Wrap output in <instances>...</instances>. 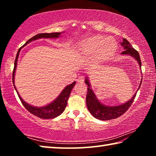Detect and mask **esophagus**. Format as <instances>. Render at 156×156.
<instances>
[{"label": "esophagus", "mask_w": 156, "mask_h": 156, "mask_svg": "<svg viewBox=\"0 0 156 156\" xmlns=\"http://www.w3.org/2000/svg\"><path fill=\"white\" fill-rule=\"evenodd\" d=\"M77 81L78 83H83L84 81V76H79L77 79Z\"/></svg>", "instance_id": "34e87169"}]
</instances>
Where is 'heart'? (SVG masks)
Segmentation results:
<instances>
[{
    "instance_id": "b5f03b06",
    "label": "heart",
    "mask_w": 156,
    "mask_h": 156,
    "mask_svg": "<svg viewBox=\"0 0 156 156\" xmlns=\"http://www.w3.org/2000/svg\"><path fill=\"white\" fill-rule=\"evenodd\" d=\"M116 46V42L112 38L94 36L79 43L77 51L80 56L84 58L94 55L96 58H102L112 54Z\"/></svg>"
}]
</instances>
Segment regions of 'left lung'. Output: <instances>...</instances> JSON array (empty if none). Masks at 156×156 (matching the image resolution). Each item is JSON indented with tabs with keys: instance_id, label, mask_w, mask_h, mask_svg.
<instances>
[{
	"instance_id": "8db88e82",
	"label": "left lung",
	"mask_w": 156,
	"mask_h": 156,
	"mask_svg": "<svg viewBox=\"0 0 156 156\" xmlns=\"http://www.w3.org/2000/svg\"><path fill=\"white\" fill-rule=\"evenodd\" d=\"M121 45L125 49V51L121 53L122 55H129L133 57L134 58L138 61L140 67H141V60L140 58L139 53L136 50L133 48L131 44L129 43V42L125 38H123L122 43H121ZM142 78H141L140 84L138 89L141 86ZM85 83L87 84V94L86 97V103L87 106V109L89 112L91 113V115L94 118L100 120H109L112 119H115L120 117L123 113H125L126 111L133 103L134 99H135L137 91L133 95V96L131 98L128 100L122 105H118V106H106V105H102L100 103V101L96 98L94 92L91 89V84L89 83V80L87 77H86Z\"/></svg>"
}]
</instances>
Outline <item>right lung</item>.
<instances>
[{"label":"right lung","instance_id":"obj_1","mask_svg":"<svg viewBox=\"0 0 156 156\" xmlns=\"http://www.w3.org/2000/svg\"><path fill=\"white\" fill-rule=\"evenodd\" d=\"M61 33L60 32H54V33H44V34H37V35L34 36L32 38H30V40H28L26 42L25 44L23 47H21L20 48L18 49V53L16 54V57L15 62H14V70H13V73H12V82L13 84H14V87L16 89V91L17 92V94L22 104L24 105L25 109L28 110L31 113H32L33 115L37 116V117L42 118V119H51V118H54L57 117V116L60 115L61 113L64 112L66 106L67 105V100L69 98V95L71 93V91L72 90V89L74 87L76 82L74 81L73 83L71 84H69V85L66 86L65 88L63 89L61 93L57 97V98L55 99L54 101L51 103L46 105V106L42 107H34L32 105L27 104V102H25L24 100L22 99V98L20 97V94H18L16 88V86L14 84V76H15V72L16 69V65H17V62H18V58L19 56V53L22 47L25 46L26 44H27L30 42L37 40V39L44 38H58Z\"/></svg>","mask_w":156,"mask_h":156}]
</instances>
